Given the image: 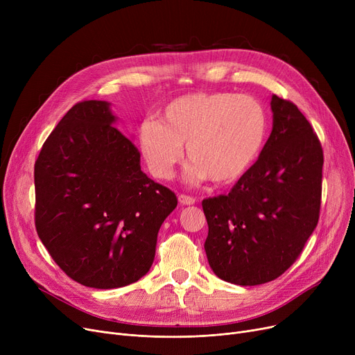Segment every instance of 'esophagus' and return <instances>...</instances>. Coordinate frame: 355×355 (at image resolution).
Listing matches in <instances>:
<instances>
[{"label":"esophagus","mask_w":355,"mask_h":355,"mask_svg":"<svg viewBox=\"0 0 355 355\" xmlns=\"http://www.w3.org/2000/svg\"><path fill=\"white\" fill-rule=\"evenodd\" d=\"M178 201L182 204V206H193L196 204V198L191 196H185V194H180L178 196Z\"/></svg>","instance_id":"34e87169"}]
</instances>
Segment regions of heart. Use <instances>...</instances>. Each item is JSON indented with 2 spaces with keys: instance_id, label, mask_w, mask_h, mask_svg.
Instances as JSON below:
<instances>
[{
  "instance_id": "b5f03b06",
  "label": "heart",
  "mask_w": 355,
  "mask_h": 355,
  "mask_svg": "<svg viewBox=\"0 0 355 355\" xmlns=\"http://www.w3.org/2000/svg\"><path fill=\"white\" fill-rule=\"evenodd\" d=\"M268 114L257 99L236 93H191L168 103L159 121L138 128V146L149 173L168 180L181 162L185 144L193 181L229 184L243 177L262 153Z\"/></svg>"
}]
</instances>
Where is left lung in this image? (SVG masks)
I'll return each mask as SVG.
<instances>
[{"label":"left lung","mask_w":355,"mask_h":355,"mask_svg":"<svg viewBox=\"0 0 355 355\" xmlns=\"http://www.w3.org/2000/svg\"><path fill=\"white\" fill-rule=\"evenodd\" d=\"M273 128L257 161L227 196L202 200L210 268L223 281L262 285L300 257L320 220L324 153L291 101L272 96Z\"/></svg>","instance_id":"obj_1"}]
</instances>
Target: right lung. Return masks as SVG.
Here are the masks:
<instances>
[{
  "instance_id": "add662e5",
  "label": "right lung",
  "mask_w": 355,
  "mask_h": 355,
  "mask_svg": "<svg viewBox=\"0 0 355 355\" xmlns=\"http://www.w3.org/2000/svg\"><path fill=\"white\" fill-rule=\"evenodd\" d=\"M109 103L83 101L53 129L34 164L35 230L73 281L96 289L137 282L151 268L177 196L141 171L138 148Z\"/></svg>"
}]
</instances>
